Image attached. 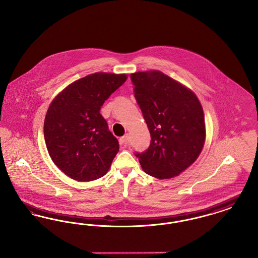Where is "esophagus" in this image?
I'll return each instance as SVG.
<instances>
[{
    "mask_svg": "<svg viewBox=\"0 0 258 258\" xmlns=\"http://www.w3.org/2000/svg\"><path fill=\"white\" fill-rule=\"evenodd\" d=\"M128 139H130V136L128 135H123L120 139H119V144L121 147H126L127 145V142H128Z\"/></svg>",
    "mask_w": 258,
    "mask_h": 258,
    "instance_id": "obj_1",
    "label": "esophagus"
}]
</instances>
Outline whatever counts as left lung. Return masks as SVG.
Segmentation results:
<instances>
[{"mask_svg":"<svg viewBox=\"0 0 258 258\" xmlns=\"http://www.w3.org/2000/svg\"><path fill=\"white\" fill-rule=\"evenodd\" d=\"M131 79L151 135L149 148L135 156L150 176H178L197 160L204 146L202 106L192 91L160 71L135 73Z\"/></svg>","mask_w":258,"mask_h":258,"instance_id":"left-lung-1","label":"left lung"}]
</instances>
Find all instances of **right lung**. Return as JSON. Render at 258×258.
<instances>
[{"instance_id": "1", "label": "right lung", "mask_w": 258, "mask_h": 258, "mask_svg": "<svg viewBox=\"0 0 258 258\" xmlns=\"http://www.w3.org/2000/svg\"><path fill=\"white\" fill-rule=\"evenodd\" d=\"M125 80V74H90L63 89L51 102L44 139L53 162L70 178L94 181L110 168L119 143L99 110Z\"/></svg>"}]
</instances>
